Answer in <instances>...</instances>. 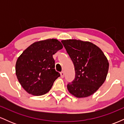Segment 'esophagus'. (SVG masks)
I'll list each match as a JSON object with an SVG mask.
<instances>
[{
    "mask_svg": "<svg viewBox=\"0 0 124 124\" xmlns=\"http://www.w3.org/2000/svg\"><path fill=\"white\" fill-rule=\"evenodd\" d=\"M60 75H61V78H63L64 77V72H61L60 73Z\"/></svg>",
    "mask_w": 124,
    "mask_h": 124,
    "instance_id": "1",
    "label": "esophagus"
}]
</instances>
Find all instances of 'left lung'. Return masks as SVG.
<instances>
[{
    "label": "left lung",
    "mask_w": 124,
    "mask_h": 124,
    "mask_svg": "<svg viewBox=\"0 0 124 124\" xmlns=\"http://www.w3.org/2000/svg\"><path fill=\"white\" fill-rule=\"evenodd\" d=\"M73 62L75 78L67 85L68 91L78 98L91 96L106 80L109 68L107 58L100 48L89 41H61Z\"/></svg>",
    "instance_id": "1"
}]
</instances>
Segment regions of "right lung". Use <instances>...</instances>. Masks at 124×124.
<instances>
[{"label": "right lung", "mask_w": 124, "mask_h": 124, "mask_svg": "<svg viewBox=\"0 0 124 124\" xmlns=\"http://www.w3.org/2000/svg\"><path fill=\"white\" fill-rule=\"evenodd\" d=\"M62 48V44L56 39L37 41L30 45L18 58L16 74L28 93L41 96L50 90L54 82L60 76L54 69L52 55Z\"/></svg>", "instance_id": "obj_1"}]
</instances>
